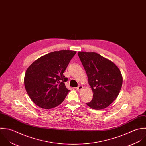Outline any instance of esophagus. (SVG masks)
<instances>
[{"label":"esophagus","mask_w":146,"mask_h":146,"mask_svg":"<svg viewBox=\"0 0 146 146\" xmlns=\"http://www.w3.org/2000/svg\"><path fill=\"white\" fill-rule=\"evenodd\" d=\"M83 87L82 86H79L78 87H77V91H80L83 90Z\"/></svg>","instance_id":"esophagus-1"}]
</instances>
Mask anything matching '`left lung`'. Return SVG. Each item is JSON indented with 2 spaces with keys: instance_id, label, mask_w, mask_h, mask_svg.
I'll return each instance as SVG.
<instances>
[{
  "instance_id": "1",
  "label": "left lung",
  "mask_w": 146,
  "mask_h": 146,
  "mask_svg": "<svg viewBox=\"0 0 146 146\" xmlns=\"http://www.w3.org/2000/svg\"><path fill=\"white\" fill-rule=\"evenodd\" d=\"M78 55L93 92V98L87 105L95 110L105 109L119 94L123 82L121 72L112 61L96 52L79 51Z\"/></svg>"
}]
</instances>
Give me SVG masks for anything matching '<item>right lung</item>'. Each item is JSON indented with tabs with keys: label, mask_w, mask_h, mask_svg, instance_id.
I'll list each match as a JSON object with an SVG mask.
<instances>
[{
	"label": "right lung",
	"mask_w": 146,
	"mask_h": 146,
	"mask_svg": "<svg viewBox=\"0 0 146 146\" xmlns=\"http://www.w3.org/2000/svg\"><path fill=\"white\" fill-rule=\"evenodd\" d=\"M76 51L62 50L43 55L27 68L24 76L26 91L37 106L49 109L60 104L68 90L63 73Z\"/></svg>",
	"instance_id": "1"
}]
</instances>
